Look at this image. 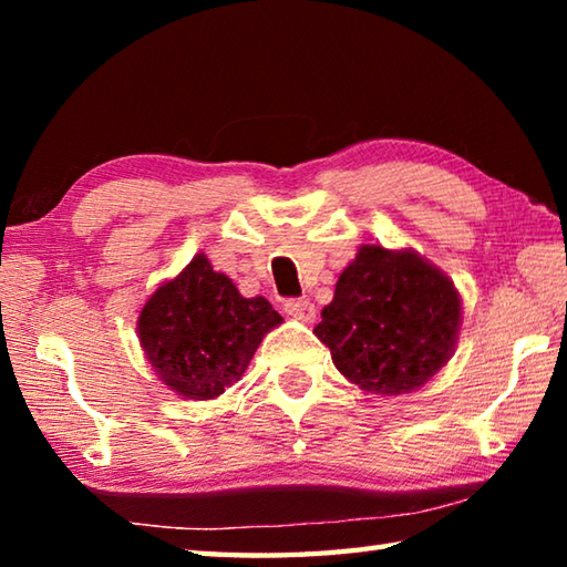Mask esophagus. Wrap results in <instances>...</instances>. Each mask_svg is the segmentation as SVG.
Masks as SVG:
<instances>
[{
    "mask_svg": "<svg viewBox=\"0 0 567 567\" xmlns=\"http://www.w3.org/2000/svg\"><path fill=\"white\" fill-rule=\"evenodd\" d=\"M282 307H285V312L295 320H300V322L315 320V305L310 300H302V297H297V300H285Z\"/></svg>",
    "mask_w": 567,
    "mask_h": 567,
    "instance_id": "34e87169",
    "label": "esophagus"
}]
</instances>
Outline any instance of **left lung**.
I'll use <instances>...</instances> for the list:
<instances>
[{"mask_svg":"<svg viewBox=\"0 0 567 567\" xmlns=\"http://www.w3.org/2000/svg\"><path fill=\"white\" fill-rule=\"evenodd\" d=\"M463 305L450 277L415 249L362 245L334 285L315 334L334 368L372 395H402L453 358Z\"/></svg>","mask_w":567,"mask_h":567,"instance_id":"obj_1","label":"left lung"}]
</instances>
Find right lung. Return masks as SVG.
Returning a JSON list of instances; mask_svg holds the SVG:
<instances>
[{
    "mask_svg": "<svg viewBox=\"0 0 567 567\" xmlns=\"http://www.w3.org/2000/svg\"><path fill=\"white\" fill-rule=\"evenodd\" d=\"M282 322L265 297H243L205 255L150 295L137 320L155 375L187 400H213L235 385L267 332Z\"/></svg>",
    "mask_w": 567,
    "mask_h": 567,
    "instance_id": "add662e5",
    "label": "right lung"
}]
</instances>
